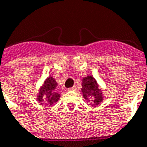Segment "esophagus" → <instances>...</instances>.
I'll use <instances>...</instances> for the list:
<instances>
[{"label": "esophagus", "mask_w": 147, "mask_h": 147, "mask_svg": "<svg viewBox=\"0 0 147 147\" xmlns=\"http://www.w3.org/2000/svg\"><path fill=\"white\" fill-rule=\"evenodd\" d=\"M77 90V88H76L75 86H74V87H72V88H68V91H76Z\"/></svg>", "instance_id": "34e87169"}]
</instances>
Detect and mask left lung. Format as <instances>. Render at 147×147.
Wrapping results in <instances>:
<instances>
[{
  "label": "left lung",
  "mask_w": 147,
  "mask_h": 147,
  "mask_svg": "<svg viewBox=\"0 0 147 147\" xmlns=\"http://www.w3.org/2000/svg\"><path fill=\"white\" fill-rule=\"evenodd\" d=\"M82 96L87 102H91L92 105H98L104 100L102 90L99 84L92 75H88L82 78Z\"/></svg>",
  "instance_id": "obj_1"
}]
</instances>
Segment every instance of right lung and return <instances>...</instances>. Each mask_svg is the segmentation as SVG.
Wrapping results in <instances>:
<instances>
[{
  "label": "right lung",
  "instance_id": "obj_1",
  "mask_svg": "<svg viewBox=\"0 0 147 147\" xmlns=\"http://www.w3.org/2000/svg\"><path fill=\"white\" fill-rule=\"evenodd\" d=\"M58 83L52 76H49L45 79L42 85L40 86L36 95V99L39 102L46 101L49 105L55 104L60 98L61 95L56 91Z\"/></svg>",
  "mask_w": 147,
  "mask_h": 147
}]
</instances>
